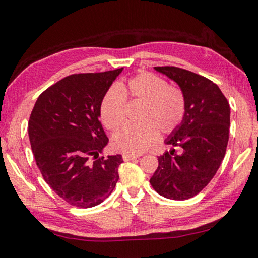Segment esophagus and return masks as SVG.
Masks as SVG:
<instances>
[{
    "instance_id": "obj_1",
    "label": "esophagus",
    "mask_w": 258,
    "mask_h": 258,
    "mask_svg": "<svg viewBox=\"0 0 258 258\" xmlns=\"http://www.w3.org/2000/svg\"><path fill=\"white\" fill-rule=\"evenodd\" d=\"M138 158H139V156H137V154H126V153L123 154L124 161H131V160H134V159H138Z\"/></svg>"
}]
</instances>
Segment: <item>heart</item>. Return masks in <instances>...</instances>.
<instances>
[{"mask_svg":"<svg viewBox=\"0 0 258 258\" xmlns=\"http://www.w3.org/2000/svg\"><path fill=\"white\" fill-rule=\"evenodd\" d=\"M126 96L141 104L135 125L124 126L114 134L113 147L126 154L145 151L157 140L158 132L170 134L186 115V97L179 87L150 72L130 79L126 86H111L102 98L100 116L108 130H117L125 120Z\"/></svg>","mask_w":258,"mask_h":258,"instance_id":"obj_1","label":"heart"}]
</instances>
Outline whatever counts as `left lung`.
I'll list each match as a JSON object with an SVG mask.
<instances>
[{
    "label": "left lung",
    "mask_w": 258,
    "mask_h": 258,
    "mask_svg": "<svg viewBox=\"0 0 258 258\" xmlns=\"http://www.w3.org/2000/svg\"><path fill=\"white\" fill-rule=\"evenodd\" d=\"M185 93L186 115L166 144L169 152L158 157L159 166L150 179L166 199L184 201L199 194L218 171L226 154L230 107L217 84L200 74L176 67H156ZM174 147H179L177 154Z\"/></svg>",
    "instance_id": "obj_1"
}]
</instances>
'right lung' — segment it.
<instances>
[{
	"label": "right lung",
	"mask_w": 258,
	"mask_h": 258,
	"mask_svg": "<svg viewBox=\"0 0 258 258\" xmlns=\"http://www.w3.org/2000/svg\"><path fill=\"white\" fill-rule=\"evenodd\" d=\"M123 68L72 74L38 97L28 133L37 167L59 198L77 208L96 207L119 179L120 154L100 157L108 143L100 105Z\"/></svg>",
	"instance_id": "obj_1"
}]
</instances>
